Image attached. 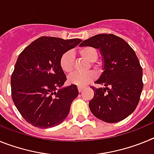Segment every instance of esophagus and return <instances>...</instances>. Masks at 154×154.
<instances>
[{
    "instance_id": "obj_1",
    "label": "esophagus",
    "mask_w": 154,
    "mask_h": 154,
    "mask_svg": "<svg viewBox=\"0 0 154 154\" xmlns=\"http://www.w3.org/2000/svg\"><path fill=\"white\" fill-rule=\"evenodd\" d=\"M83 89H84L83 87H80V86L78 87V90H79V92H81L83 90Z\"/></svg>"
}]
</instances>
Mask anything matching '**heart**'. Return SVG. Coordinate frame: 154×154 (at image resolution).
<instances>
[{
	"label": "heart",
	"instance_id": "b5f03b06",
	"mask_svg": "<svg viewBox=\"0 0 154 154\" xmlns=\"http://www.w3.org/2000/svg\"><path fill=\"white\" fill-rule=\"evenodd\" d=\"M79 54L82 58H85L90 62H93L98 58L99 53L96 48L92 46H85L81 48L79 50ZM75 57L72 51H66L61 56L60 66L62 70L65 72H71L74 68ZM96 75L93 72L82 73L76 72L72 73L69 76V82L70 84L75 85L77 86L84 87L96 79Z\"/></svg>",
	"mask_w": 154,
	"mask_h": 154
}]
</instances>
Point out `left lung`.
Listing matches in <instances>:
<instances>
[{
  "label": "left lung",
  "instance_id": "left-lung-1",
  "mask_svg": "<svg viewBox=\"0 0 154 154\" xmlns=\"http://www.w3.org/2000/svg\"><path fill=\"white\" fill-rule=\"evenodd\" d=\"M81 46L99 48L103 72L96 83L104 88H91L94 96L89 103L96 118L117 123L135 110L143 90V69L135 51L126 41L112 34H99L84 40Z\"/></svg>",
  "mask_w": 154,
  "mask_h": 154
}]
</instances>
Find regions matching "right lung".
<instances>
[{"instance_id":"1","label":"right lung","mask_w":154,"mask_h":154,"mask_svg":"<svg viewBox=\"0 0 154 154\" xmlns=\"http://www.w3.org/2000/svg\"><path fill=\"white\" fill-rule=\"evenodd\" d=\"M81 42L41 37L19 55L11 79V97L23 118L32 126L54 127L69 115L79 91L72 84L62 87L67 79L60 58Z\"/></svg>"}]
</instances>
